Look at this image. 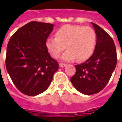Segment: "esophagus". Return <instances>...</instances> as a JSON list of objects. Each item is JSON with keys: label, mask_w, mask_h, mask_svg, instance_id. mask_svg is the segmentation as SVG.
Wrapping results in <instances>:
<instances>
[{"label": "esophagus", "mask_w": 122, "mask_h": 122, "mask_svg": "<svg viewBox=\"0 0 122 122\" xmlns=\"http://www.w3.org/2000/svg\"><path fill=\"white\" fill-rule=\"evenodd\" d=\"M66 64H64V63H59V66L61 68H63V67L66 66Z\"/></svg>", "instance_id": "esophagus-1"}]
</instances>
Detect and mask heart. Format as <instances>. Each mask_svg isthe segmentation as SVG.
<instances>
[{
    "label": "heart",
    "mask_w": 122,
    "mask_h": 122,
    "mask_svg": "<svg viewBox=\"0 0 122 122\" xmlns=\"http://www.w3.org/2000/svg\"><path fill=\"white\" fill-rule=\"evenodd\" d=\"M96 44V35L92 28L71 25L59 28L56 37L48 38L46 42V48L54 58L59 57L66 46L67 50L61 57L64 61L89 59L94 51Z\"/></svg>",
    "instance_id": "1"
}]
</instances>
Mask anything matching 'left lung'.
Returning a JSON list of instances; mask_svg holds the SVG:
<instances>
[{"label":"left lung","mask_w":122,"mask_h":122,"mask_svg":"<svg viewBox=\"0 0 122 122\" xmlns=\"http://www.w3.org/2000/svg\"><path fill=\"white\" fill-rule=\"evenodd\" d=\"M91 23L97 38L94 51L85 62L75 66L76 73L71 78L75 88L85 95L94 94L102 91L117 63L115 45L112 37L97 25Z\"/></svg>","instance_id":"obj_1"}]
</instances>
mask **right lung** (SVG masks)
<instances>
[{"label": "right lung", "instance_id": "1", "mask_svg": "<svg viewBox=\"0 0 122 122\" xmlns=\"http://www.w3.org/2000/svg\"><path fill=\"white\" fill-rule=\"evenodd\" d=\"M54 25L31 21L10 37L5 66L17 89L27 96H37L47 89L59 65L48 52L46 40Z\"/></svg>", "mask_w": 122, "mask_h": 122}]
</instances>
